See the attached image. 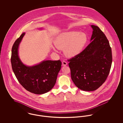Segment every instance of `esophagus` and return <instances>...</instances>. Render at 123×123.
I'll return each mask as SVG.
<instances>
[{
    "instance_id": "esophagus-1",
    "label": "esophagus",
    "mask_w": 123,
    "mask_h": 123,
    "mask_svg": "<svg viewBox=\"0 0 123 123\" xmlns=\"http://www.w3.org/2000/svg\"><path fill=\"white\" fill-rule=\"evenodd\" d=\"M67 63L66 62V61H63V62H62V65H63V66H66V65H67Z\"/></svg>"
}]
</instances>
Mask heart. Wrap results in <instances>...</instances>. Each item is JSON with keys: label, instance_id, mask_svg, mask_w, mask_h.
I'll use <instances>...</instances> for the list:
<instances>
[{"label": "heart", "instance_id": "obj_1", "mask_svg": "<svg viewBox=\"0 0 123 123\" xmlns=\"http://www.w3.org/2000/svg\"><path fill=\"white\" fill-rule=\"evenodd\" d=\"M88 40L85 33L73 31L61 34L56 38L54 43L57 48L64 50L67 57L72 58L82 52Z\"/></svg>", "mask_w": 123, "mask_h": 123}]
</instances>
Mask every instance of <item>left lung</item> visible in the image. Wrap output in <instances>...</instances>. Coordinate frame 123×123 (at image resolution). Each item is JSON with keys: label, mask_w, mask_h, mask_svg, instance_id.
I'll use <instances>...</instances> for the list:
<instances>
[{"label": "left lung", "mask_w": 123, "mask_h": 123, "mask_svg": "<svg viewBox=\"0 0 123 123\" xmlns=\"http://www.w3.org/2000/svg\"><path fill=\"white\" fill-rule=\"evenodd\" d=\"M93 29L90 43L79 55L68 60L71 77L77 88L94 91L105 82L112 63L111 47L98 26Z\"/></svg>", "instance_id": "1"}]
</instances>
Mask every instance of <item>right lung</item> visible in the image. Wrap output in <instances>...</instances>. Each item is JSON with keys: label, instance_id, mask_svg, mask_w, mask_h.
Masks as SVG:
<instances>
[{"label": "right lung", "instance_id": "add662e5", "mask_svg": "<svg viewBox=\"0 0 123 123\" xmlns=\"http://www.w3.org/2000/svg\"><path fill=\"white\" fill-rule=\"evenodd\" d=\"M25 33H23L12 47L11 63L13 71L19 83L27 90L37 94L51 90L61 67L59 60H44L32 66L24 64L18 56V48Z\"/></svg>", "mask_w": 123, "mask_h": 123}]
</instances>
